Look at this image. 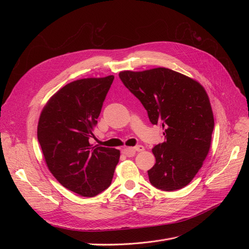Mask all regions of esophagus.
<instances>
[{
	"label": "esophagus",
	"mask_w": 249,
	"mask_h": 249,
	"mask_svg": "<svg viewBox=\"0 0 249 249\" xmlns=\"http://www.w3.org/2000/svg\"><path fill=\"white\" fill-rule=\"evenodd\" d=\"M144 150V146L143 145H137L135 147H126L123 149V153L126 154L127 156H132L134 155V153L137 151V152H140V151H143Z\"/></svg>",
	"instance_id": "esophagus-1"
}]
</instances>
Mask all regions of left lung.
<instances>
[{
  "label": "left lung",
  "instance_id": "1",
  "mask_svg": "<svg viewBox=\"0 0 249 249\" xmlns=\"http://www.w3.org/2000/svg\"><path fill=\"white\" fill-rule=\"evenodd\" d=\"M120 80L141 102L153 125L164 129V142L152 152L151 185L166 192L189 185L210 149L214 117L205 89L192 78L159 68L121 71Z\"/></svg>",
  "mask_w": 249,
  "mask_h": 249
}]
</instances>
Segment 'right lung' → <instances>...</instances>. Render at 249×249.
<instances>
[{
    "label": "right lung",
    "instance_id": "right-lung-1",
    "mask_svg": "<svg viewBox=\"0 0 249 249\" xmlns=\"http://www.w3.org/2000/svg\"><path fill=\"white\" fill-rule=\"evenodd\" d=\"M113 81L109 75L70 83L51 97L39 118L37 138L49 171L83 197L109 188L120 159L118 149L89 142Z\"/></svg>",
    "mask_w": 249,
    "mask_h": 249
}]
</instances>
